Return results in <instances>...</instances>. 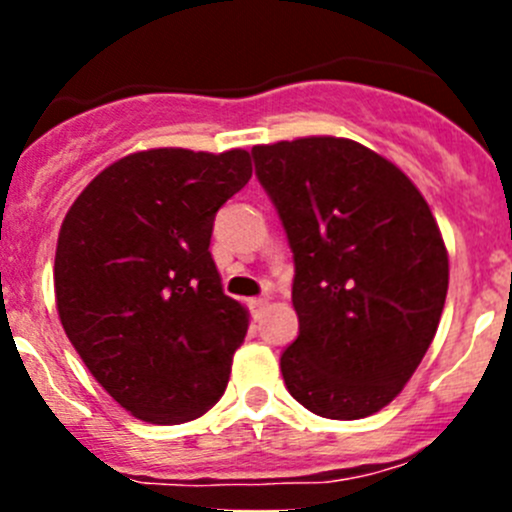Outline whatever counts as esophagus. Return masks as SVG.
<instances>
[{"instance_id":"1","label":"esophagus","mask_w":512,"mask_h":512,"mask_svg":"<svg viewBox=\"0 0 512 512\" xmlns=\"http://www.w3.org/2000/svg\"><path fill=\"white\" fill-rule=\"evenodd\" d=\"M250 307H252V312H262V309L267 307V297H255V299H250Z\"/></svg>"}]
</instances>
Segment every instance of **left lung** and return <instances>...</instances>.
<instances>
[{
    "label": "left lung",
    "instance_id": "obj_1",
    "mask_svg": "<svg viewBox=\"0 0 512 512\" xmlns=\"http://www.w3.org/2000/svg\"><path fill=\"white\" fill-rule=\"evenodd\" d=\"M252 156L294 252L289 394L337 421L376 414L441 322L448 250L436 218L399 165L352 138L277 141Z\"/></svg>",
    "mask_w": 512,
    "mask_h": 512
}]
</instances>
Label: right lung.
<instances>
[{"label":"right lung","instance_id":"right-lung-1","mask_svg":"<svg viewBox=\"0 0 512 512\" xmlns=\"http://www.w3.org/2000/svg\"><path fill=\"white\" fill-rule=\"evenodd\" d=\"M250 175L245 148L128 153L61 223V327L98 384L141 421H193L225 394L250 314L223 292L208 247L215 213Z\"/></svg>","mask_w":512,"mask_h":512}]
</instances>
